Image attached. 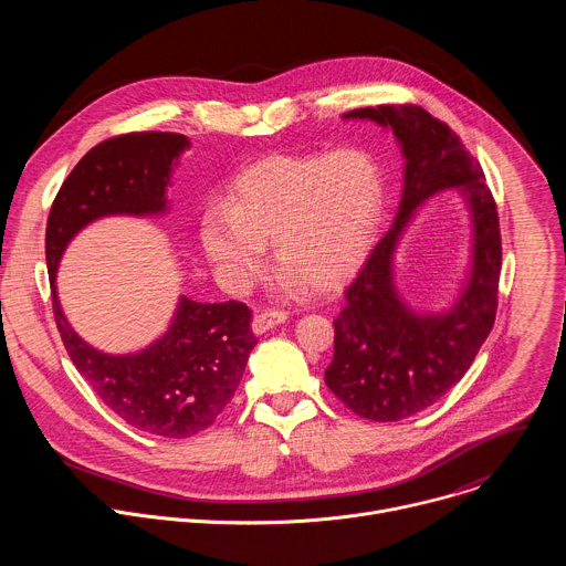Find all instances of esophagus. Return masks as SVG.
<instances>
[{
    "instance_id": "obj_1",
    "label": "esophagus",
    "mask_w": 566,
    "mask_h": 566,
    "mask_svg": "<svg viewBox=\"0 0 566 566\" xmlns=\"http://www.w3.org/2000/svg\"><path fill=\"white\" fill-rule=\"evenodd\" d=\"M286 317H289V311H284V308H262L253 317V332L255 334H266L275 325H282V322H286Z\"/></svg>"
}]
</instances>
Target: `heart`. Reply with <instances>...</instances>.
Segmentation results:
<instances>
[{
	"label": "heart",
	"instance_id": "obj_1",
	"mask_svg": "<svg viewBox=\"0 0 566 566\" xmlns=\"http://www.w3.org/2000/svg\"><path fill=\"white\" fill-rule=\"evenodd\" d=\"M385 210V179L363 147L277 154L241 172L226 206L199 223L201 247L221 277L241 289L266 264V241L291 282L317 291L345 284L369 255Z\"/></svg>",
	"mask_w": 566,
	"mask_h": 566
}]
</instances>
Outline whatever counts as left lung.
I'll list each match as a JSON object with an SVG mask.
<instances>
[{"instance_id": "1", "label": "left lung", "mask_w": 566, "mask_h": 566, "mask_svg": "<svg viewBox=\"0 0 566 566\" xmlns=\"http://www.w3.org/2000/svg\"><path fill=\"white\" fill-rule=\"evenodd\" d=\"M345 118L389 125L406 154V188L394 226L374 247L345 291V308L334 319V360L327 387L345 406L378 423L408 419L437 402L472 365L489 338L502 271L500 217L479 160L459 136L419 105H378ZM459 187L475 221V264L460 302L441 316H415L390 284V255L397 234L428 197Z\"/></svg>"}]
</instances>
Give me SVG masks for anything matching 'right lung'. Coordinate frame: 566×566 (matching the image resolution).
<instances>
[{
  "label": "right lung",
  "instance_id": "right-lung-1",
  "mask_svg": "<svg viewBox=\"0 0 566 566\" xmlns=\"http://www.w3.org/2000/svg\"><path fill=\"white\" fill-rule=\"evenodd\" d=\"M188 147L175 132H127L92 147L64 179L46 221V266L53 317L64 349L105 406L127 426L166 439L210 428L234 396L258 345L244 302L181 297L172 327L132 356H107L80 340L62 315L55 271L69 239L105 214L166 210L172 160Z\"/></svg>",
  "mask_w": 566,
  "mask_h": 566
}]
</instances>
